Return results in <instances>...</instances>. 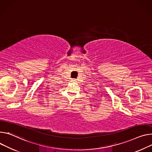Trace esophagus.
Wrapping results in <instances>:
<instances>
[{
    "instance_id": "1",
    "label": "esophagus",
    "mask_w": 152,
    "mask_h": 152,
    "mask_svg": "<svg viewBox=\"0 0 152 152\" xmlns=\"http://www.w3.org/2000/svg\"><path fill=\"white\" fill-rule=\"evenodd\" d=\"M70 81H71V82H76V80H75V79H72V80H70Z\"/></svg>"
}]
</instances>
